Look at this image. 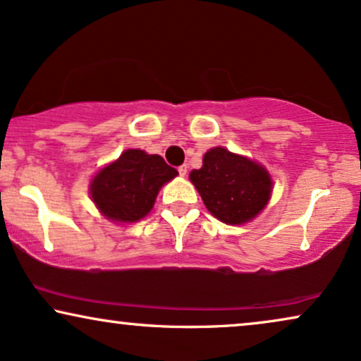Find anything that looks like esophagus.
I'll use <instances>...</instances> for the list:
<instances>
[{
  "instance_id": "34e87169",
  "label": "esophagus",
  "mask_w": 361,
  "mask_h": 361,
  "mask_svg": "<svg viewBox=\"0 0 361 361\" xmlns=\"http://www.w3.org/2000/svg\"><path fill=\"white\" fill-rule=\"evenodd\" d=\"M179 176L180 177H185L187 176V171H189V167H187V164H182V166H179Z\"/></svg>"
}]
</instances>
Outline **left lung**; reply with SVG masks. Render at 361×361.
<instances>
[{
	"label": "left lung",
	"instance_id": "left-lung-1",
	"mask_svg": "<svg viewBox=\"0 0 361 361\" xmlns=\"http://www.w3.org/2000/svg\"><path fill=\"white\" fill-rule=\"evenodd\" d=\"M189 177L209 212L231 226L252 221L272 192V179L260 164L224 147L210 149Z\"/></svg>",
	"mask_w": 361,
	"mask_h": 361
}]
</instances>
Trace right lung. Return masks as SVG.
<instances>
[{
	"label": "right lung",
	"instance_id": "1",
	"mask_svg": "<svg viewBox=\"0 0 361 361\" xmlns=\"http://www.w3.org/2000/svg\"><path fill=\"white\" fill-rule=\"evenodd\" d=\"M176 176L177 171L161 156L129 149L97 172L89 190L104 217L114 222H135L151 212L159 189Z\"/></svg>",
	"mask_w": 361,
	"mask_h": 361
}]
</instances>
